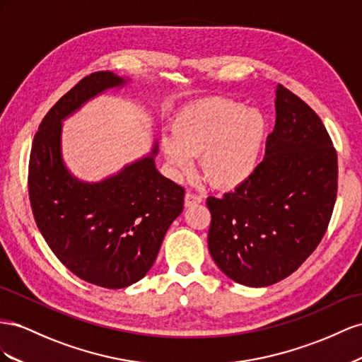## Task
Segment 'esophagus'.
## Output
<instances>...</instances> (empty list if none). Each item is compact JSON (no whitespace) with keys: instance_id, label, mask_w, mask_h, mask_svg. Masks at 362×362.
I'll use <instances>...</instances> for the list:
<instances>
[{"instance_id":"obj_1","label":"esophagus","mask_w":362,"mask_h":362,"mask_svg":"<svg viewBox=\"0 0 362 362\" xmlns=\"http://www.w3.org/2000/svg\"><path fill=\"white\" fill-rule=\"evenodd\" d=\"M202 197L197 194H192V192H187L185 194V208H191V206H197L202 203Z\"/></svg>"}]
</instances>
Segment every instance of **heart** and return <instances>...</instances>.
I'll list each match as a JSON object with an SVG mask.
<instances>
[{
    "label": "heart",
    "mask_w": 362,
    "mask_h": 362,
    "mask_svg": "<svg viewBox=\"0 0 362 362\" xmlns=\"http://www.w3.org/2000/svg\"><path fill=\"white\" fill-rule=\"evenodd\" d=\"M173 133L160 136V148L174 177L200 168L216 188L235 189L255 174L267 138L264 113L243 103L211 98L183 107L173 119Z\"/></svg>",
    "instance_id": "b5f03b06"
}]
</instances>
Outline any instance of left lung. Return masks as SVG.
Returning a JSON list of instances; mask_svg holds the SVG:
<instances>
[{
    "label": "left lung",
    "mask_w": 362,
    "mask_h": 362,
    "mask_svg": "<svg viewBox=\"0 0 362 362\" xmlns=\"http://www.w3.org/2000/svg\"><path fill=\"white\" fill-rule=\"evenodd\" d=\"M276 124L252 177L208 197V247L236 284L262 288L293 274L322 241L338 188L337 151L317 113L276 86Z\"/></svg>",
    "instance_id": "1"
}]
</instances>
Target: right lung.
<instances>
[{
  "instance_id": "obj_1",
  "label": "right lung",
  "mask_w": 362,
  "mask_h": 362,
  "mask_svg": "<svg viewBox=\"0 0 362 362\" xmlns=\"http://www.w3.org/2000/svg\"><path fill=\"white\" fill-rule=\"evenodd\" d=\"M130 83L112 71L80 80L40 122L28 165L30 203L49 249L71 273L110 290L148 273L185 199V189L156 168V139L147 154L98 182L81 180L66 167L64 121L92 98Z\"/></svg>"
}]
</instances>
